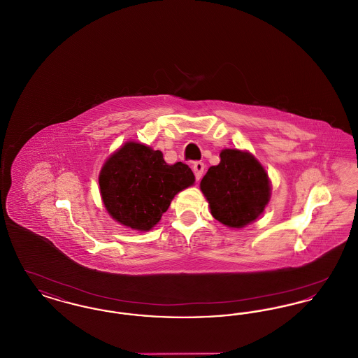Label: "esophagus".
<instances>
[{"mask_svg":"<svg viewBox=\"0 0 358 358\" xmlns=\"http://www.w3.org/2000/svg\"><path fill=\"white\" fill-rule=\"evenodd\" d=\"M192 169L194 171V176H196V180L200 181L201 177H203V173H204L205 165L204 162H194Z\"/></svg>","mask_w":358,"mask_h":358,"instance_id":"esophagus-1","label":"esophagus"}]
</instances>
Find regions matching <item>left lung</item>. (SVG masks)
I'll return each instance as SVG.
<instances>
[{
	"label": "left lung",
	"mask_w": 358,
	"mask_h": 358,
	"mask_svg": "<svg viewBox=\"0 0 358 358\" xmlns=\"http://www.w3.org/2000/svg\"><path fill=\"white\" fill-rule=\"evenodd\" d=\"M220 164L201 180L212 216L232 228H241L264 210L270 200V181L263 166L248 153L225 149Z\"/></svg>",
	"instance_id": "1"
}]
</instances>
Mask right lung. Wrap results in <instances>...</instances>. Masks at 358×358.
Here are the masks:
<instances>
[{
    "label": "right lung",
    "mask_w": 358,
    "mask_h": 358,
    "mask_svg": "<svg viewBox=\"0 0 358 358\" xmlns=\"http://www.w3.org/2000/svg\"><path fill=\"white\" fill-rule=\"evenodd\" d=\"M187 164L168 165L159 150L129 142L104 164L99 187L108 213L120 224L149 231L168 210L173 197L190 187Z\"/></svg>",
    "instance_id": "1"
}]
</instances>
